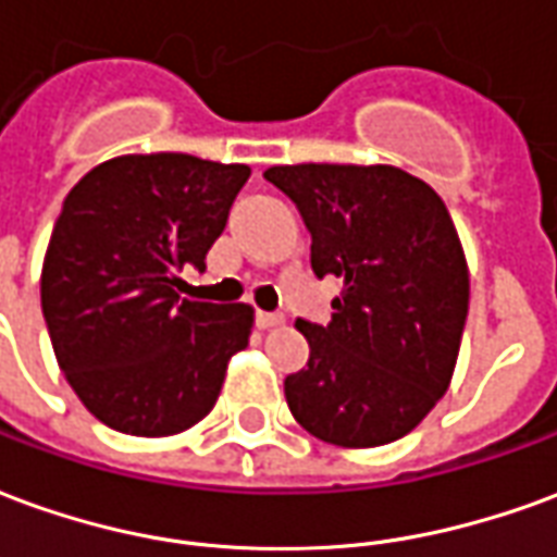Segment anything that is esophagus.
Returning a JSON list of instances; mask_svg holds the SVG:
<instances>
[{
  "instance_id": "obj_1",
  "label": "esophagus",
  "mask_w": 557,
  "mask_h": 557,
  "mask_svg": "<svg viewBox=\"0 0 557 557\" xmlns=\"http://www.w3.org/2000/svg\"><path fill=\"white\" fill-rule=\"evenodd\" d=\"M256 325H259V327H277V325H283V315H280V313H262V310H259V313H256Z\"/></svg>"
}]
</instances>
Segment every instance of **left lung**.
Here are the masks:
<instances>
[{"instance_id":"left-lung-1","label":"left lung","mask_w":557,"mask_h":557,"mask_svg":"<svg viewBox=\"0 0 557 557\" xmlns=\"http://www.w3.org/2000/svg\"><path fill=\"white\" fill-rule=\"evenodd\" d=\"M265 178L310 232L315 277L343 280L327 325L298 319L310 358L286 375L304 430L379 447L444 397L468 315V268L442 196L397 166L298 163Z\"/></svg>"}]
</instances>
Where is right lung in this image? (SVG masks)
Masks as SVG:
<instances>
[{
	"instance_id": "add662e5",
	"label": "right lung",
	"mask_w": 557,
	"mask_h": 557,
	"mask_svg": "<svg viewBox=\"0 0 557 557\" xmlns=\"http://www.w3.org/2000/svg\"><path fill=\"white\" fill-rule=\"evenodd\" d=\"M244 163L160 151L86 172L55 220L41 310L62 373L95 418L127 435H175L218 403L250 337L247 304L184 298L226 230Z\"/></svg>"
}]
</instances>
